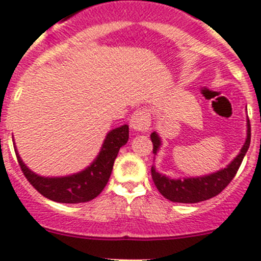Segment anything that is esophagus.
Masks as SVG:
<instances>
[{"label":"esophagus","instance_id":"esophagus-1","mask_svg":"<svg viewBox=\"0 0 261 261\" xmlns=\"http://www.w3.org/2000/svg\"><path fill=\"white\" fill-rule=\"evenodd\" d=\"M150 125H151V116L147 110H138L133 114L130 119V126L135 131H144L149 130Z\"/></svg>","mask_w":261,"mask_h":261}]
</instances>
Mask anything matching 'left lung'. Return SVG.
I'll use <instances>...</instances> for the list:
<instances>
[{
  "label": "left lung",
  "instance_id": "obj_1",
  "mask_svg": "<svg viewBox=\"0 0 261 261\" xmlns=\"http://www.w3.org/2000/svg\"><path fill=\"white\" fill-rule=\"evenodd\" d=\"M250 121L248 119V130H246L245 144L241 147L239 155L231 161L226 167L205 175V176L184 177V179H171L166 175L156 171L155 166L151 167V176L155 186L160 194L167 200L182 204H195V202L205 201L220 194L221 191L234 179L238 170L243 163V159L250 146ZM151 141L153 145L152 152L156 155L161 146V139L156 131L151 134Z\"/></svg>",
  "mask_w": 261,
  "mask_h": 261
}]
</instances>
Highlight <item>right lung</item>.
Returning <instances> with one entry per match:
<instances>
[{"label": "right lung", "mask_w": 261, "mask_h": 261, "mask_svg": "<svg viewBox=\"0 0 261 261\" xmlns=\"http://www.w3.org/2000/svg\"><path fill=\"white\" fill-rule=\"evenodd\" d=\"M127 140V125L109 131L97 158L91 165L80 172L59 177H45L35 174L22 161L16 146L15 152L23 175L41 195L62 204H79L90 201L100 195L110 179L120 147L123 146Z\"/></svg>", "instance_id": "obj_1"}]
</instances>
